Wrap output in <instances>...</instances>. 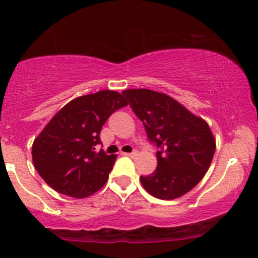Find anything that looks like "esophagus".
Instances as JSON below:
<instances>
[{
    "mask_svg": "<svg viewBox=\"0 0 258 258\" xmlns=\"http://www.w3.org/2000/svg\"><path fill=\"white\" fill-rule=\"evenodd\" d=\"M127 156L131 157V158H135V157L138 156V151H132L131 153H127Z\"/></svg>",
    "mask_w": 258,
    "mask_h": 258,
    "instance_id": "esophagus-1",
    "label": "esophagus"
}]
</instances>
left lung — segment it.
Wrapping results in <instances>:
<instances>
[{
	"label": "left lung",
	"instance_id": "8db88e82",
	"mask_svg": "<svg viewBox=\"0 0 258 258\" xmlns=\"http://www.w3.org/2000/svg\"><path fill=\"white\" fill-rule=\"evenodd\" d=\"M122 95L157 148V169L147 177L141 175L143 188L163 200L188 193L202 180L213 161L215 140L210 127L165 94L131 89Z\"/></svg>",
	"mask_w": 258,
	"mask_h": 258
}]
</instances>
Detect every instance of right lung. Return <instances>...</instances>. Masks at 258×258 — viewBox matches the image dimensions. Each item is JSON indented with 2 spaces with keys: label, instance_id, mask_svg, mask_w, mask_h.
<instances>
[{
  "label": "right lung",
  "instance_id": "1",
  "mask_svg": "<svg viewBox=\"0 0 258 258\" xmlns=\"http://www.w3.org/2000/svg\"><path fill=\"white\" fill-rule=\"evenodd\" d=\"M127 101L121 94L102 90L72 100L34 140L32 157L43 180L58 193L90 197L108 179L116 156L97 151L107 118Z\"/></svg>",
  "mask_w": 258,
  "mask_h": 258
}]
</instances>
